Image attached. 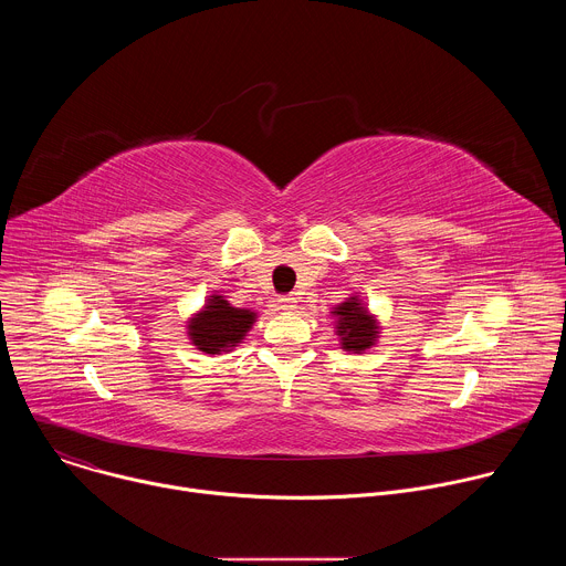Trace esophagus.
<instances>
[{"mask_svg":"<svg viewBox=\"0 0 566 566\" xmlns=\"http://www.w3.org/2000/svg\"><path fill=\"white\" fill-rule=\"evenodd\" d=\"M277 308H282V311H293V308H295V297H291V295H280V297H277Z\"/></svg>","mask_w":566,"mask_h":566,"instance_id":"1","label":"esophagus"}]
</instances>
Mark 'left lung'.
<instances>
[{"label": "left lung", "instance_id": "8db88e82", "mask_svg": "<svg viewBox=\"0 0 566 566\" xmlns=\"http://www.w3.org/2000/svg\"><path fill=\"white\" fill-rule=\"evenodd\" d=\"M332 313L336 315V334L340 336L343 349L363 354L378 338L376 319L369 315V311L360 304L356 295L336 306Z\"/></svg>", "mask_w": 566, "mask_h": 566}]
</instances>
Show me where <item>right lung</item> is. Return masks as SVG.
Listing matches in <instances>:
<instances>
[{"mask_svg":"<svg viewBox=\"0 0 566 566\" xmlns=\"http://www.w3.org/2000/svg\"><path fill=\"white\" fill-rule=\"evenodd\" d=\"M253 322L255 313L251 308H237L223 295H210L203 311L190 319L188 336L199 352L221 354L244 340Z\"/></svg>","mask_w":566,"mask_h":566,"instance_id":"add662e5","label":"right lung"}]
</instances>
